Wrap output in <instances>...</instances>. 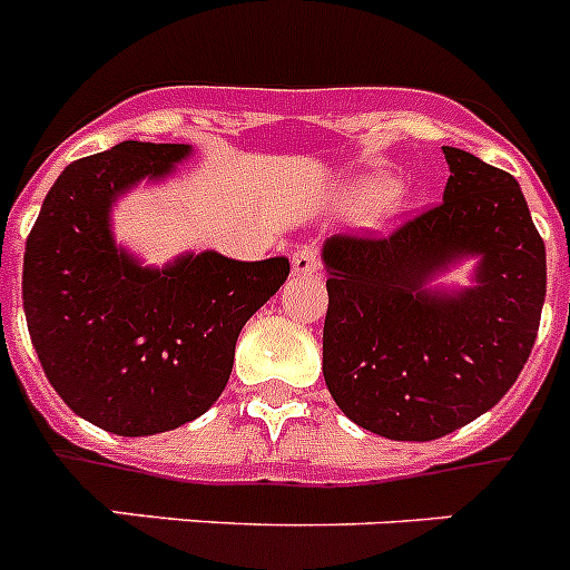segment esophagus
Listing matches in <instances>:
<instances>
[{
  "label": "esophagus",
  "mask_w": 570,
  "mask_h": 570,
  "mask_svg": "<svg viewBox=\"0 0 570 570\" xmlns=\"http://www.w3.org/2000/svg\"><path fill=\"white\" fill-rule=\"evenodd\" d=\"M291 271H294V276L320 274V250L311 248V245H305V248L296 250L294 259H291Z\"/></svg>",
  "instance_id": "34e87169"
}]
</instances>
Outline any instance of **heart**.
<instances>
[{
    "label": "heart",
    "instance_id": "b5f03b06",
    "mask_svg": "<svg viewBox=\"0 0 570 570\" xmlns=\"http://www.w3.org/2000/svg\"><path fill=\"white\" fill-rule=\"evenodd\" d=\"M396 194V179L394 176L385 174H374V176H360L354 183H347L345 190L340 194L342 208L347 210L351 216H365L380 210L382 205L387 203H400V196Z\"/></svg>",
    "mask_w": 570,
    "mask_h": 570
}]
</instances>
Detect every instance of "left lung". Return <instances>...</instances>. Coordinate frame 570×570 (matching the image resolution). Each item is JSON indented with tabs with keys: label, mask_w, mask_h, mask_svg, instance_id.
<instances>
[{
	"label": "left lung",
	"mask_w": 570,
	"mask_h": 570,
	"mask_svg": "<svg viewBox=\"0 0 570 570\" xmlns=\"http://www.w3.org/2000/svg\"><path fill=\"white\" fill-rule=\"evenodd\" d=\"M436 208L385 239L331 236L322 374L371 434L428 442L491 411L531 356L546 302V245L520 183L460 148ZM476 258L474 285L431 289Z\"/></svg>",
	"instance_id": "1"
}]
</instances>
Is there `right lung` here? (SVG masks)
Segmentation results:
<instances>
[{
	"label": "right lung",
	"mask_w": 570,
	"mask_h": 570,
	"mask_svg": "<svg viewBox=\"0 0 570 570\" xmlns=\"http://www.w3.org/2000/svg\"><path fill=\"white\" fill-rule=\"evenodd\" d=\"M190 156V145L128 139L68 165L24 245L22 305L45 376L110 434L154 436L203 416L228 385L239 331L291 274L288 256L216 250L154 268L116 242V203Z\"/></svg>",
	"instance_id": "right-lung-1"
}]
</instances>
